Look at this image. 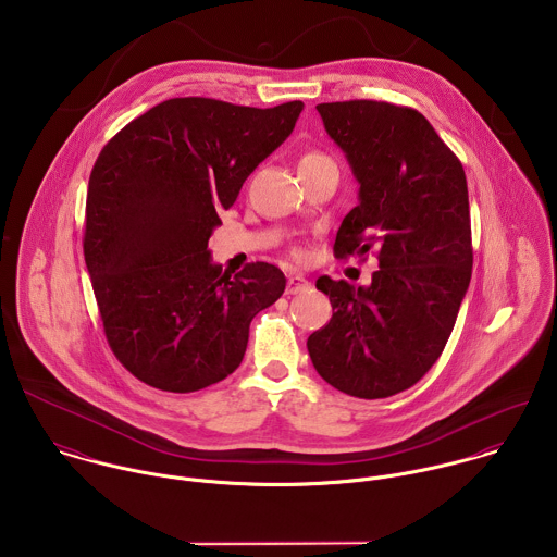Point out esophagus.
<instances>
[{
    "instance_id": "obj_1",
    "label": "esophagus",
    "mask_w": 557,
    "mask_h": 557,
    "mask_svg": "<svg viewBox=\"0 0 557 557\" xmlns=\"http://www.w3.org/2000/svg\"><path fill=\"white\" fill-rule=\"evenodd\" d=\"M311 287V283L305 276H289L287 278V294H302Z\"/></svg>"
}]
</instances>
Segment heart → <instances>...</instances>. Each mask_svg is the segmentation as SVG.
Wrapping results in <instances>:
<instances>
[{"label":"heart","instance_id":"heart-1","mask_svg":"<svg viewBox=\"0 0 557 557\" xmlns=\"http://www.w3.org/2000/svg\"><path fill=\"white\" fill-rule=\"evenodd\" d=\"M329 162H333V160L326 153H322V151H307L298 160V171L302 173L307 169H313V166H320V164H329ZM296 257H302V252L296 250Z\"/></svg>","mask_w":557,"mask_h":557}]
</instances>
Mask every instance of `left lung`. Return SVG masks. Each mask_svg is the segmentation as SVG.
Listing matches in <instances>:
<instances>
[{
  "instance_id": "left-lung-1",
  "label": "left lung",
  "mask_w": 557,
  "mask_h": 557,
  "mask_svg": "<svg viewBox=\"0 0 557 557\" xmlns=\"http://www.w3.org/2000/svg\"><path fill=\"white\" fill-rule=\"evenodd\" d=\"M329 136L359 182L335 255L377 250L368 287L320 276L333 318L309 357L335 388L377 399L410 388L438 361L469 289L473 248L460 160L412 108L386 101L320 103Z\"/></svg>"
}]
</instances>
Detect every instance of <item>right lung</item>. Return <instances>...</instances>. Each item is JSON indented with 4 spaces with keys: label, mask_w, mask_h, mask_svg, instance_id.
I'll return each instance as SVG.
<instances>
[{
    "label": "right lung",
    "mask_w": 557,
    "mask_h": 557,
    "mask_svg": "<svg viewBox=\"0 0 557 557\" xmlns=\"http://www.w3.org/2000/svg\"><path fill=\"white\" fill-rule=\"evenodd\" d=\"M302 108L169 99L101 149L84 259L106 339L145 384L191 393L224 380L244 359L252 318L283 296L276 265L257 261L231 276L207 244L218 213L287 140Z\"/></svg>",
    "instance_id": "1"
}]
</instances>
